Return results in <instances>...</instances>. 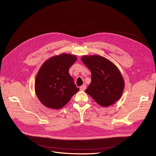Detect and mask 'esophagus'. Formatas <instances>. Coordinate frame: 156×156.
<instances>
[{
  "label": "esophagus",
  "instance_id": "34e87169",
  "mask_svg": "<svg viewBox=\"0 0 156 156\" xmlns=\"http://www.w3.org/2000/svg\"><path fill=\"white\" fill-rule=\"evenodd\" d=\"M85 89H86V85L85 84H83V85H81L80 87V90L81 91H84Z\"/></svg>",
  "mask_w": 156,
  "mask_h": 156
}]
</instances>
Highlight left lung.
I'll return each mask as SVG.
<instances>
[{
  "instance_id": "left-lung-1",
  "label": "left lung",
  "mask_w": 156,
  "mask_h": 156,
  "mask_svg": "<svg viewBox=\"0 0 156 156\" xmlns=\"http://www.w3.org/2000/svg\"><path fill=\"white\" fill-rule=\"evenodd\" d=\"M81 61L92 73V81L86 93L102 107L118 101L123 92L125 82L116 66L99 55H83Z\"/></svg>"
}]
</instances>
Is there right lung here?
Listing matches in <instances>:
<instances>
[{"label": "right lung", "instance_id": "add662e5", "mask_svg": "<svg viewBox=\"0 0 156 156\" xmlns=\"http://www.w3.org/2000/svg\"><path fill=\"white\" fill-rule=\"evenodd\" d=\"M76 59L75 55L62 54L51 57L40 67L35 79V90L45 107L59 109L79 90L69 73Z\"/></svg>", "mask_w": 156, "mask_h": 156}]
</instances>
